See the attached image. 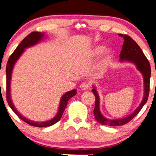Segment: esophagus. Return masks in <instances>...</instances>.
<instances>
[{"label": "esophagus", "mask_w": 156, "mask_h": 156, "mask_svg": "<svg viewBox=\"0 0 156 156\" xmlns=\"http://www.w3.org/2000/svg\"><path fill=\"white\" fill-rule=\"evenodd\" d=\"M90 87V84L89 83L85 81L81 83V84L80 85V88H81L82 90H87L88 88H89Z\"/></svg>", "instance_id": "obj_1"}]
</instances>
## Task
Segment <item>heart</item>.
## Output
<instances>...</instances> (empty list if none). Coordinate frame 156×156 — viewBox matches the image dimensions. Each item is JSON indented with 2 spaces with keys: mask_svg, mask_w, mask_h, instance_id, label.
Listing matches in <instances>:
<instances>
[{
  "mask_svg": "<svg viewBox=\"0 0 156 156\" xmlns=\"http://www.w3.org/2000/svg\"><path fill=\"white\" fill-rule=\"evenodd\" d=\"M105 50V47L104 46H97L92 51V55L93 56H97V55H101V53L104 52V51ZM111 60V54L109 52H108L107 54L105 55L103 60H102L101 66L102 67H106L108 66L109 62Z\"/></svg>",
  "mask_w": 156,
  "mask_h": 156,
  "instance_id": "1",
  "label": "heart"
}]
</instances>
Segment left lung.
Wrapping results in <instances>:
<instances>
[{"mask_svg":"<svg viewBox=\"0 0 156 156\" xmlns=\"http://www.w3.org/2000/svg\"><path fill=\"white\" fill-rule=\"evenodd\" d=\"M119 36L123 37L125 42L122 45V50L120 52L119 58L122 61H129V62L135 63L137 66V68L138 69L143 75L144 77V86H145V94H144V98L142 101L139 107L130 114L128 117L123 118L120 119H108L102 116L99 110V97L96 91V88L94 87L92 89V91L94 93V96L96 98L95 102V108L94 109V114L95 119L98 122L103 125L108 126H120L125 125L130 122L134 117L139 113L143 106L145 105L148 98L149 96V90H150V79H151V65L148 60H147L145 55L140 47L138 46V44L136 43L130 37L127 35L119 34Z\"/></svg>","mask_w":156,"mask_h":156,"instance_id":"1","label":"left lung"}]
</instances>
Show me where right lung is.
<instances>
[{"label":"right lung","instance_id":"1","mask_svg":"<svg viewBox=\"0 0 156 156\" xmlns=\"http://www.w3.org/2000/svg\"><path fill=\"white\" fill-rule=\"evenodd\" d=\"M43 36H44V34L38 32V31H33V32H31L29 34L27 35V36L21 41V42L19 44V46L16 47V49L14 50V52H13L12 54H11V56H10L6 65V70H5V72H6V91H5V94H6V100L9 106L11 108V109L14 112V113L16 114L18 117L20 118L21 120H23V122H25L26 123L29 124V125L39 127H49V126L53 125L54 124L56 123V122H58L59 120L61 119V117H62V114H63L67 104H68L69 99L76 94V89H73L70 90V91L67 92L66 94H64V95L62 96V98H61L60 107H59V110L57 115L55 116V117L53 118L52 119L47 122H40V123H39V122L31 121V120L26 119L25 117L21 116V114L16 111V109H15L14 106H13V104L12 103V101H11V94H10V83H11V73H12L13 66H14L15 62H16V60L19 58V57L21 56V55L22 54L23 51H24V49L38 43L39 41L42 40Z\"/></svg>","mask_w":156,"mask_h":156}]
</instances>
